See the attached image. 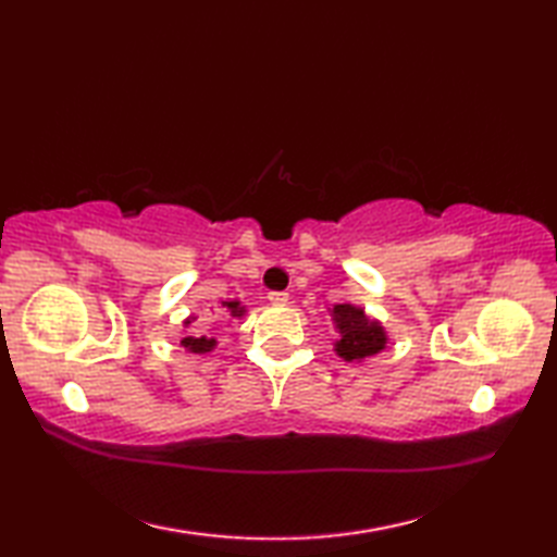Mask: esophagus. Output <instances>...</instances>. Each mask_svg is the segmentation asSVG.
<instances>
[{"mask_svg":"<svg viewBox=\"0 0 557 557\" xmlns=\"http://www.w3.org/2000/svg\"><path fill=\"white\" fill-rule=\"evenodd\" d=\"M268 301L270 304H287L289 301V294L287 292H268Z\"/></svg>","mask_w":557,"mask_h":557,"instance_id":"1","label":"esophagus"}]
</instances>
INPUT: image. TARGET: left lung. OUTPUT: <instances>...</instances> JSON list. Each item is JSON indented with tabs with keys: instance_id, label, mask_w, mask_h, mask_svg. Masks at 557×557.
Returning <instances> with one entry per match:
<instances>
[{
	"instance_id": "8db88e82",
	"label": "left lung",
	"mask_w": 557,
	"mask_h": 557,
	"mask_svg": "<svg viewBox=\"0 0 557 557\" xmlns=\"http://www.w3.org/2000/svg\"><path fill=\"white\" fill-rule=\"evenodd\" d=\"M333 321L339 330L335 351L345 361H361L385 349V330L381 323L366 318L363 309H357L351 304H337L333 309Z\"/></svg>"
}]
</instances>
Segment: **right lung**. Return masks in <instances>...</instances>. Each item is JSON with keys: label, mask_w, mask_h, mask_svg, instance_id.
I'll use <instances>...</instances> for the list:
<instances>
[{"label": "right lung", "mask_w": 557, "mask_h": 557, "mask_svg": "<svg viewBox=\"0 0 557 557\" xmlns=\"http://www.w3.org/2000/svg\"><path fill=\"white\" fill-rule=\"evenodd\" d=\"M222 306L224 309H227L232 315H244V309L239 306V301H222ZM191 323V321H186V325ZM182 347H186L188 351H194V354H206V351H210L212 347H215V339H210V337H206V335H200V337H184L182 339Z\"/></svg>", "instance_id": "1"}]
</instances>
